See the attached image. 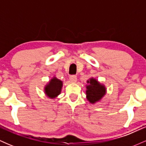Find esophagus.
<instances>
[{
	"label": "esophagus",
	"mask_w": 146,
	"mask_h": 146,
	"mask_svg": "<svg viewBox=\"0 0 146 146\" xmlns=\"http://www.w3.org/2000/svg\"><path fill=\"white\" fill-rule=\"evenodd\" d=\"M69 80H70V81H71V82L75 83L77 82V77L74 75H71V76H70V78H69Z\"/></svg>",
	"instance_id": "1"
}]
</instances>
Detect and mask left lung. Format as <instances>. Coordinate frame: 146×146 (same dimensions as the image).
Instances as JSON below:
<instances>
[{"label":"left lung","instance_id":"1","mask_svg":"<svg viewBox=\"0 0 146 146\" xmlns=\"http://www.w3.org/2000/svg\"><path fill=\"white\" fill-rule=\"evenodd\" d=\"M86 99L90 103L95 104L100 101L106 93L105 86L100 84L96 79L91 78L87 81Z\"/></svg>","mask_w":146,"mask_h":146}]
</instances>
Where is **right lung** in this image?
Instances as JSON below:
<instances>
[{"label":"right lung","mask_w":146,"mask_h":146,"mask_svg":"<svg viewBox=\"0 0 146 146\" xmlns=\"http://www.w3.org/2000/svg\"><path fill=\"white\" fill-rule=\"evenodd\" d=\"M62 85V81L53 77L44 87L45 94L51 99L56 98L61 93Z\"/></svg>","instance_id":"right-lung-1"}]
</instances>
